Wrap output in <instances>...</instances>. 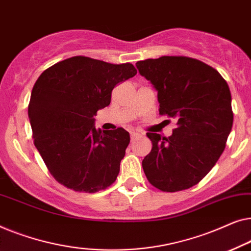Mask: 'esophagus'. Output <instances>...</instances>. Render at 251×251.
Masks as SVG:
<instances>
[{
    "label": "esophagus",
    "instance_id": "obj_1",
    "mask_svg": "<svg viewBox=\"0 0 251 251\" xmlns=\"http://www.w3.org/2000/svg\"><path fill=\"white\" fill-rule=\"evenodd\" d=\"M129 135H130V140H134V139H136L137 136H140V134L139 133H136L135 130H132V132H129Z\"/></svg>",
    "mask_w": 251,
    "mask_h": 251
}]
</instances>
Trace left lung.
<instances>
[{
  "label": "left lung",
  "instance_id": "obj_1",
  "mask_svg": "<svg viewBox=\"0 0 251 251\" xmlns=\"http://www.w3.org/2000/svg\"><path fill=\"white\" fill-rule=\"evenodd\" d=\"M136 67L158 92L159 114L177 125L169 137L147 133L152 149L142 161L144 174L160 191L191 188L220 159L232 129L226 80L207 63L183 55L142 60Z\"/></svg>",
  "mask_w": 251,
  "mask_h": 251
}]
</instances>
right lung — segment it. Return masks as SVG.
<instances>
[{
  "label": "right lung",
  "instance_id": "add662e5",
  "mask_svg": "<svg viewBox=\"0 0 251 251\" xmlns=\"http://www.w3.org/2000/svg\"><path fill=\"white\" fill-rule=\"evenodd\" d=\"M136 73L129 62L114 65L77 55L38 77L28 117L35 147L60 184L94 193L116 181L129 134L122 127L101 133L93 126L94 116L110 104L114 87Z\"/></svg>",
  "mask_w": 251,
  "mask_h": 251
}]
</instances>
